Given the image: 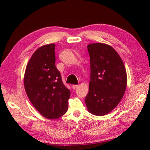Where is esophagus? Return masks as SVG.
<instances>
[{
  "label": "esophagus",
  "mask_w": 150,
  "mask_h": 150,
  "mask_svg": "<svg viewBox=\"0 0 150 150\" xmlns=\"http://www.w3.org/2000/svg\"><path fill=\"white\" fill-rule=\"evenodd\" d=\"M78 86L79 85H73L72 86V88L73 89V90H75V89L78 87Z\"/></svg>",
  "instance_id": "34e87169"
}]
</instances>
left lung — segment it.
Segmentation results:
<instances>
[{
  "label": "left lung",
  "mask_w": 150,
  "mask_h": 150,
  "mask_svg": "<svg viewBox=\"0 0 150 150\" xmlns=\"http://www.w3.org/2000/svg\"><path fill=\"white\" fill-rule=\"evenodd\" d=\"M90 57V81L85 98L90 113L103 116L119 104L127 86L125 66L115 50L104 43L88 45Z\"/></svg>",
  "instance_id": "8db88e82"
}]
</instances>
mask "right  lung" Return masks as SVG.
Wrapping results in <instances>:
<instances>
[{
  "label": "right lung",
  "instance_id": "right-lung-1",
  "mask_svg": "<svg viewBox=\"0 0 150 150\" xmlns=\"http://www.w3.org/2000/svg\"><path fill=\"white\" fill-rule=\"evenodd\" d=\"M55 44L39 47L28 61L24 77L28 98L42 117L56 119L68 110L70 91L55 66Z\"/></svg>",
  "mask_w": 150,
  "mask_h": 150
}]
</instances>
